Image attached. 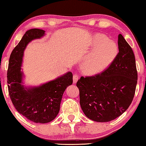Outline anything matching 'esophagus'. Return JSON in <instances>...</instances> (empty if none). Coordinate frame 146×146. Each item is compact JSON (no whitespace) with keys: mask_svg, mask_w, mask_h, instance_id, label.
<instances>
[{"mask_svg":"<svg viewBox=\"0 0 146 146\" xmlns=\"http://www.w3.org/2000/svg\"><path fill=\"white\" fill-rule=\"evenodd\" d=\"M73 83H77V81L79 79V75L77 74H74L73 76Z\"/></svg>","mask_w":146,"mask_h":146,"instance_id":"1","label":"esophagus"}]
</instances>
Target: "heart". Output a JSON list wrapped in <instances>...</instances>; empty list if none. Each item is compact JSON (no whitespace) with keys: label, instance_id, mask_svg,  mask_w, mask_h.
<instances>
[{"label":"heart","instance_id":"obj_1","mask_svg":"<svg viewBox=\"0 0 146 146\" xmlns=\"http://www.w3.org/2000/svg\"><path fill=\"white\" fill-rule=\"evenodd\" d=\"M92 46L96 48L82 64V69L88 75L102 72L110 64L118 53V47L114 42L108 41L103 35H96L92 41Z\"/></svg>","mask_w":146,"mask_h":146}]
</instances>
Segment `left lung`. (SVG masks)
<instances>
[{"label":"left lung","instance_id":"1","mask_svg":"<svg viewBox=\"0 0 146 146\" xmlns=\"http://www.w3.org/2000/svg\"><path fill=\"white\" fill-rule=\"evenodd\" d=\"M119 52L109 66L93 76L81 77L77 87L80 105L92 120L106 122L122 114L132 103L137 81L134 52L122 34Z\"/></svg>","mask_w":146,"mask_h":146}]
</instances>
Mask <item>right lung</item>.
I'll list each match as a JSON object with an SVG mask.
<instances>
[{"instance_id":"add662e5","label":"right lung","mask_w":146,"mask_h":146,"mask_svg":"<svg viewBox=\"0 0 146 146\" xmlns=\"http://www.w3.org/2000/svg\"><path fill=\"white\" fill-rule=\"evenodd\" d=\"M43 30L31 29L26 32L14 48L9 59L7 83L10 98L16 110L36 123L50 122L59 113L63 94L73 83V74L68 72L57 79L32 89L22 85L21 65L24 50L30 41L44 35Z\"/></svg>"}]
</instances>
